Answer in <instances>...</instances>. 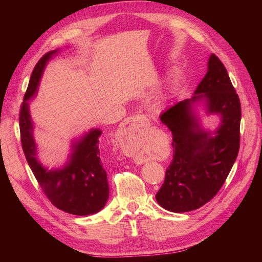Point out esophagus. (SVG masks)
Wrapping results in <instances>:
<instances>
[{
	"label": "esophagus",
	"mask_w": 262,
	"mask_h": 262,
	"mask_svg": "<svg viewBox=\"0 0 262 262\" xmlns=\"http://www.w3.org/2000/svg\"><path fill=\"white\" fill-rule=\"evenodd\" d=\"M148 122H149L148 119L144 115L132 116V117L126 118L123 121L120 131L124 134H131L136 130H138V128L142 123H148Z\"/></svg>",
	"instance_id": "esophagus-1"
}]
</instances>
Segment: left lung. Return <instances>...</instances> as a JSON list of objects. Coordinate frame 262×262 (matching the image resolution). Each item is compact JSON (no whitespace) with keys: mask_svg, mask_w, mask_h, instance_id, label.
I'll return each mask as SVG.
<instances>
[{"mask_svg":"<svg viewBox=\"0 0 262 262\" xmlns=\"http://www.w3.org/2000/svg\"><path fill=\"white\" fill-rule=\"evenodd\" d=\"M202 99L209 113L221 116L215 137L201 129L193 113L194 104ZM160 118L171 131L173 155L156 201L176 213L199 209L220 191L239 150L241 101L215 54L210 55L208 72L194 96L177 102Z\"/></svg>","mask_w":262,"mask_h":262,"instance_id":"obj_1","label":"left lung"}]
</instances>
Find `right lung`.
Wrapping results in <instances>:
<instances>
[{
  "label": "right lung",
  "instance_id": "1",
  "mask_svg": "<svg viewBox=\"0 0 262 262\" xmlns=\"http://www.w3.org/2000/svg\"><path fill=\"white\" fill-rule=\"evenodd\" d=\"M57 52L46 53L31 73L19 113L21 146L39 186L54 207L74 215H90L105 207L109 195L107 173L100 161L98 146L101 131L93 129L73 143L70 161L61 169L48 170L36 158L34 125L27 100L38 90L46 63Z\"/></svg>",
  "mask_w": 262,
  "mask_h": 262
}]
</instances>
